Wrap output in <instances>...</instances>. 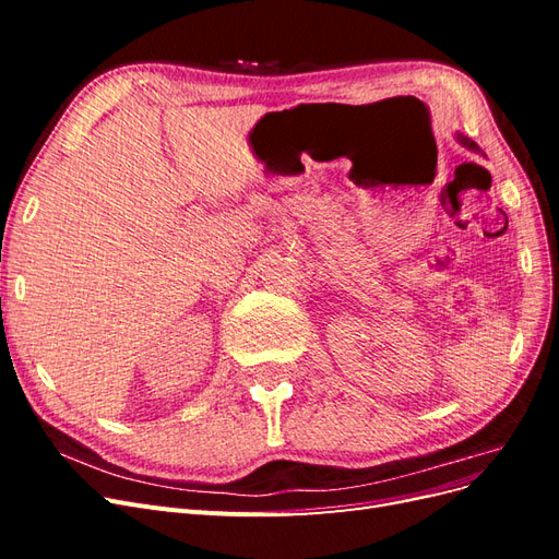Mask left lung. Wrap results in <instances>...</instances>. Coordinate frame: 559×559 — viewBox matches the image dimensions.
Instances as JSON below:
<instances>
[{
	"label": "left lung",
	"instance_id": "obj_1",
	"mask_svg": "<svg viewBox=\"0 0 559 559\" xmlns=\"http://www.w3.org/2000/svg\"><path fill=\"white\" fill-rule=\"evenodd\" d=\"M454 138H456V142H460L462 146H466L468 151H480V148H478V144H476V142H473V140H468V138H466V134H462V132H456V134H454Z\"/></svg>",
	"mask_w": 559,
	"mask_h": 559
}]
</instances>
